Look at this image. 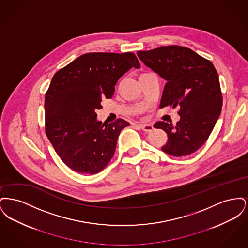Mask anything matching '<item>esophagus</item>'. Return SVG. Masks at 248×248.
<instances>
[{
    "label": "esophagus",
    "instance_id": "obj_1",
    "mask_svg": "<svg viewBox=\"0 0 248 248\" xmlns=\"http://www.w3.org/2000/svg\"><path fill=\"white\" fill-rule=\"evenodd\" d=\"M138 127L145 132H152L154 129V126L152 124H139Z\"/></svg>",
    "mask_w": 248,
    "mask_h": 248
}]
</instances>
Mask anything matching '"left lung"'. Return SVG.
<instances>
[{"label":"left lung","instance_id":"obj_1","mask_svg":"<svg viewBox=\"0 0 248 248\" xmlns=\"http://www.w3.org/2000/svg\"><path fill=\"white\" fill-rule=\"evenodd\" d=\"M138 57L166 81L160 108H179L176 126L165 122L154 124L168 137L163 152L177 157L196 152L210 136L222 108L219 79L212 62L178 46L139 51Z\"/></svg>","mask_w":248,"mask_h":248}]
</instances>
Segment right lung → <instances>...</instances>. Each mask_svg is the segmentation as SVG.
I'll return each instance as SVG.
<instances>
[{
  "mask_svg": "<svg viewBox=\"0 0 248 248\" xmlns=\"http://www.w3.org/2000/svg\"><path fill=\"white\" fill-rule=\"evenodd\" d=\"M131 68H140L134 53H87L54 75L45 98L46 133L73 171L96 174L112 158L120 132L130 124L117 119L102 124L95 110Z\"/></svg>",
  "mask_w": 248,
  "mask_h": 248,
  "instance_id": "obj_1",
  "label": "right lung"
}]
</instances>
